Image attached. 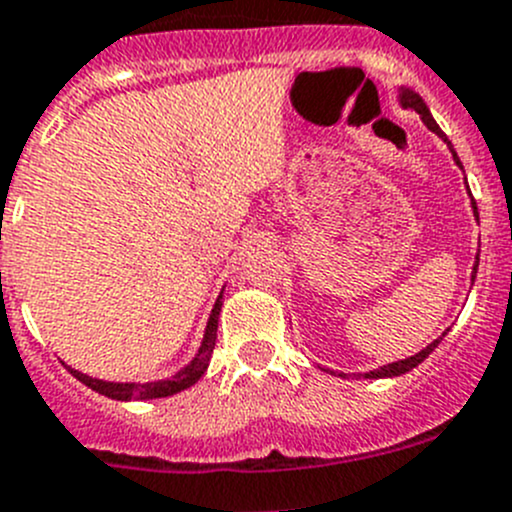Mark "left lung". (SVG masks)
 I'll list each match as a JSON object with an SVG mask.
<instances>
[{"instance_id": "1", "label": "left lung", "mask_w": 512, "mask_h": 512, "mask_svg": "<svg viewBox=\"0 0 512 512\" xmlns=\"http://www.w3.org/2000/svg\"><path fill=\"white\" fill-rule=\"evenodd\" d=\"M400 104H403V107H410V109H415V112H418L420 117H423V122L428 124L430 130H433L435 135H438L440 140H443L445 145L450 147V152H453V160H455V165H458V167H463V165H460V157H458V152L453 150V145H450V142H448V137L443 135V130H440V127H438V122H435V119H433V114H430L428 104L423 102V97H420L418 92H413V89H408V87H400ZM473 212H475V217H478V207H475V200H473ZM478 262H480V255L475 257V265H473V280H475V272H478ZM443 335H445V332H443ZM440 340H443V337H438V340H433V342H430L428 347H425V350L415 352L413 357H405V360L390 362V365H382V367H377V370H370V372H365V377H372V380H377V377H398V375H405V372H410V370H413V367H418L420 362H423L425 357H428L430 352H433L435 347L440 345Z\"/></svg>"}]
</instances>
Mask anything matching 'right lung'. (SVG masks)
I'll list each match as a JSON object with an SVG mask.
<instances>
[{"mask_svg":"<svg viewBox=\"0 0 512 512\" xmlns=\"http://www.w3.org/2000/svg\"><path fill=\"white\" fill-rule=\"evenodd\" d=\"M220 310H222V295L217 297L215 307L210 312V320H207L205 327V337H202V345L197 350V355L192 357L190 365L182 367L177 375L167 377V380H155V382H107V380H97V377H89L84 372L74 370V367H67L79 382H84L87 388H92L94 393L104 395V398L112 400H155V398H170V395L182 393V390L192 388L202 375H205L207 365H210L212 350H215V340H217V320H220Z\"/></svg>","mask_w":512,"mask_h":512,"instance_id":"add662e5","label":"right lung"}]
</instances>
